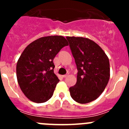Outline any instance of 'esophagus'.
Masks as SVG:
<instances>
[{
	"label": "esophagus",
	"instance_id": "obj_1",
	"mask_svg": "<svg viewBox=\"0 0 129 129\" xmlns=\"http://www.w3.org/2000/svg\"><path fill=\"white\" fill-rule=\"evenodd\" d=\"M67 76H68V74H66V75H62V77H63V78H66V77H67Z\"/></svg>",
	"mask_w": 129,
	"mask_h": 129
}]
</instances>
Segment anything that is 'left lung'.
Here are the masks:
<instances>
[{
    "mask_svg": "<svg viewBox=\"0 0 129 129\" xmlns=\"http://www.w3.org/2000/svg\"><path fill=\"white\" fill-rule=\"evenodd\" d=\"M76 63L77 82L69 88L71 97L80 104L97 99L110 78L108 57L93 40L82 37H66Z\"/></svg>",
    "mask_w": 129,
    "mask_h": 129,
    "instance_id": "8db88e82",
    "label": "left lung"
}]
</instances>
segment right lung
Masks as SVG:
<instances>
[{"instance_id": "right-lung-1", "label": "right lung", "mask_w": 129, "mask_h": 129, "mask_svg": "<svg viewBox=\"0 0 129 129\" xmlns=\"http://www.w3.org/2000/svg\"><path fill=\"white\" fill-rule=\"evenodd\" d=\"M69 44L61 36L40 37L27 45L17 63L18 84L25 95L44 103L53 95L58 77L54 72V57Z\"/></svg>"}]
</instances>
